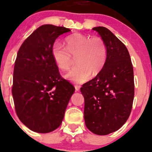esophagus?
I'll use <instances>...</instances> for the list:
<instances>
[{"mask_svg":"<svg viewBox=\"0 0 152 152\" xmlns=\"http://www.w3.org/2000/svg\"><path fill=\"white\" fill-rule=\"evenodd\" d=\"M75 91L77 92V91H79L80 90V87L79 86V85H75Z\"/></svg>","mask_w":152,"mask_h":152,"instance_id":"obj_1","label":"esophagus"}]
</instances>
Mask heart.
<instances>
[{
  "instance_id": "obj_1",
  "label": "heart",
  "mask_w": 152,
  "mask_h": 152,
  "mask_svg": "<svg viewBox=\"0 0 152 152\" xmlns=\"http://www.w3.org/2000/svg\"><path fill=\"white\" fill-rule=\"evenodd\" d=\"M66 48L55 43L52 54L58 67L62 70L69 69L72 57H76L77 65L65 75L66 79L75 83H83L92 75H97L104 67L107 49L101 37L75 33L65 39Z\"/></svg>"
}]
</instances>
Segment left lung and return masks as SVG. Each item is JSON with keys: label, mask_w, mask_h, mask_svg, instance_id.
<instances>
[{"label": "left lung", "mask_w": 152, "mask_h": 152, "mask_svg": "<svg viewBox=\"0 0 152 152\" xmlns=\"http://www.w3.org/2000/svg\"><path fill=\"white\" fill-rule=\"evenodd\" d=\"M107 49L106 62L94 79L80 88L87 129L98 135L118 130L129 118L134 96V70L127 48L104 27H95Z\"/></svg>", "instance_id": "1"}]
</instances>
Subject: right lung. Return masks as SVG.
Here are the masks:
<instances>
[{
	"instance_id": "add662e5",
	"label": "right lung",
	"mask_w": 152,
	"mask_h": 152,
	"mask_svg": "<svg viewBox=\"0 0 152 152\" xmlns=\"http://www.w3.org/2000/svg\"><path fill=\"white\" fill-rule=\"evenodd\" d=\"M71 31L43 25L23 42L13 71L12 94L16 114L32 131L48 133L61 124L75 87L62 77L52 54L55 40Z\"/></svg>"
}]
</instances>
